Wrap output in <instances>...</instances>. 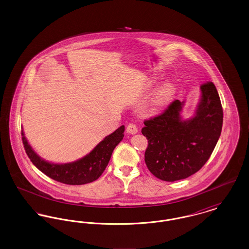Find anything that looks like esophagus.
<instances>
[{"instance_id":"esophagus-1","label":"esophagus","mask_w":249,"mask_h":249,"mask_svg":"<svg viewBox=\"0 0 249 249\" xmlns=\"http://www.w3.org/2000/svg\"><path fill=\"white\" fill-rule=\"evenodd\" d=\"M127 132L128 133H130V134H134V133H136L138 130H137V127H136V125L135 124H133V123H130L128 126H127Z\"/></svg>"}]
</instances>
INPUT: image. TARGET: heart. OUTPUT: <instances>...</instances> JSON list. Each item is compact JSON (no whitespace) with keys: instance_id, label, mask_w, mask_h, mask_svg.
<instances>
[{"instance_id":"heart-1","label":"heart","mask_w":249,"mask_h":249,"mask_svg":"<svg viewBox=\"0 0 249 249\" xmlns=\"http://www.w3.org/2000/svg\"><path fill=\"white\" fill-rule=\"evenodd\" d=\"M175 87L171 83H166L159 89L155 96L154 106L156 107H161L167 105L175 94Z\"/></svg>"}]
</instances>
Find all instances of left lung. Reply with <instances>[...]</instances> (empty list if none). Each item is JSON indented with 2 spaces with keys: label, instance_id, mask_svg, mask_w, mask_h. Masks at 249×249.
Returning a JSON list of instances; mask_svg holds the SVG:
<instances>
[{
  "label": "left lung",
  "instance_id": "left-lung-1",
  "mask_svg": "<svg viewBox=\"0 0 249 249\" xmlns=\"http://www.w3.org/2000/svg\"><path fill=\"white\" fill-rule=\"evenodd\" d=\"M196 115L182 120L183 103L175 100L165 110L143 121L147 139L144 161L156 178L174 182L189 178L206 163L213 153L223 124V109L212 82L201 84Z\"/></svg>",
  "mask_w": 249,
  "mask_h": 249
}]
</instances>
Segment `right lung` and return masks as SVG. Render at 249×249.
<instances>
[{"instance_id": "obj_1", "label": "right lung", "mask_w": 249, "mask_h": 249, "mask_svg": "<svg viewBox=\"0 0 249 249\" xmlns=\"http://www.w3.org/2000/svg\"><path fill=\"white\" fill-rule=\"evenodd\" d=\"M125 127L121 126L96 145L89 154L81 160L66 164H54L40 159L32 149L21 130L25 151L31 161L48 178L66 185H84L93 182L106 170L115 147L123 139Z\"/></svg>"}]
</instances>
